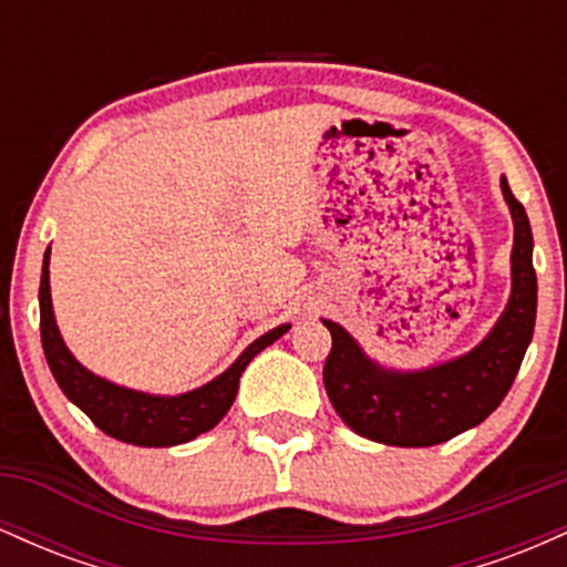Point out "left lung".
Instances as JSON below:
<instances>
[{
	"label": "left lung",
	"mask_w": 567,
	"mask_h": 567,
	"mask_svg": "<svg viewBox=\"0 0 567 567\" xmlns=\"http://www.w3.org/2000/svg\"><path fill=\"white\" fill-rule=\"evenodd\" d=\"M514 220L512 296L493 330L466 354L424 370H386L373 362L341 324L324 360V389L343 424L360 437L396 447H429L483 424L512 389L536 328V269L525 207L501 178Z\"/></svg>",
	"instance_id": "left-lung-1"
}]
</instances>
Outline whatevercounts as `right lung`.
Here are the masks:
<instances>
[{
  "label": "right lung",
  "instance_id": "1",
  "mask_svg": "<svg viewBox=\"0 0 567 567\" xmlns=\"http://www.w3.org/2000/svg\"><path fill=\"white\" fill-rule=\"evenodd\" d=\"M39 328H42L44 357H48V365L53 370L58 386L82 413H87V419L101 432L120 442H130V445L171 447L210 432L229 413L243 370L250 365L258 351L271 347L279 336L288 333L290 324H279V328L256 338L229 370L186 394L159 396L116 386V383L90 373L63 343L53 315V298H50L48 247L42 261V282H39Z\"/></svg>",
  "mask_w": 567,
  "mask_h": 567
}]
</instances>
